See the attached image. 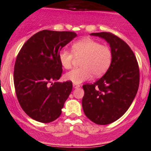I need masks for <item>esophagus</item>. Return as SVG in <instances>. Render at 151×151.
<instances>
[{"mask_svg": "<svg viewBox=\"0 0 151 151\" xmlns=\"http://www.w3.org/2000/svg\"><path fill=\"white\" fill-rule=\"evenodd\" d=\"M73 87H74V89H77V88L80 87V85H79V84L74 83V84H73Z\"/></svg>", "mask_w": 151, "mask_h": 151, "instance_id": "1", "label": "esophagus"}]
</instances>
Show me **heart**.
Masks as SVG:
<instances>
[{
	"label": "heart",
	"mask_w": 151,
	"mask_h": 151,
	"mask_svg": "<svg viewBox=\"0 0 151 151\" xmlns=\"http://www.w3.org/2000/svg\"><path fill=\"white\" fill-rule=\"evenodd\" d=\"M74 57L81 58L80 65L66 73V81L74 83H81L89 80L93 76L99 77L105 74L112 62L113 54L108 46L101 44L93 39L85 37L74 42L71 46V52L62 50L59 53L61 65L65 69L71 68Z\"/></svg>",
	"instance_id": "obj_1"
}]
</instances>
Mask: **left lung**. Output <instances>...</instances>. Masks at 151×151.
<instances>
[{
	"label": "left lung",
	"mask_w": 151,
	"mask_h": 151,
	"mask_svg": "<svg viewBox=\"0 0 151 151\" xmlns=\"http://www.w3.org/2000/svg\"><path fill=\"white\" fill-rule=\"evenodd\" d=\"M91 35L102 37L109 43L113 58L101 78L83 86L82 106L91 121L107 125L121 117L132 103L139 86V67L135 54L124 40L110 32Z\"/></svg>",
	"instance_id": "obj_1"
}]
</instances>
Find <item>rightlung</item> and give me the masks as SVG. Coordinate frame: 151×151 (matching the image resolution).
Here are the masks:
<instances>
[{"instance_id": "add662e5", "label": "right lung", "mask_w": 151, "mask_h": 151, "mask_svg": "<svg viewBox=\"0 0 151 151\" xmlns=\"http://www.w3.org/2000/svg\"><path fill=\"white\" fill-rule=\"evenodd\" d=\"M76 36L74 32L43 30L30 37L17 55L13 74L16 97L36 121L50 123L62 114L72 82H52L62 76L59 52Z\"/></svg>"}]
</instances>
